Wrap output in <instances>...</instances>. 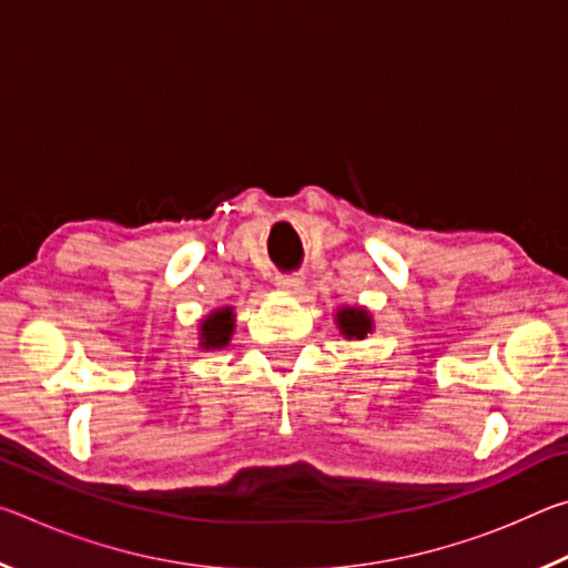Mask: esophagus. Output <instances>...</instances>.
Returning <instances> with one entry per match:
<instances>
[{"label": "esophagus", "instance_id": "obj_1", "mask_svg": "<svg viewBox=\"0 0 568 568\" xmlns=\"http://www.w3.org/2000/svg\"><path fill=\"white\" fill-rule=\"evenodd\" d=\"M275 287L283 293H301V275H275Z\"/></svg>", "mask_w": 568, "mask_h": 568}]
</instances>
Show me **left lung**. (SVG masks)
Segmentation results:
<instances>
[{"instance_id": "obj_1", "label": "left lung", "mask_w": 568, "mask_h": 568, "mask_svg": "<svg viewBox=\"0 0 568 568\" xmlns=\"http://www.w3.org/2000/svg\"><path fill=\"white\" fill-rule=\"evenodd\" d=\"M333 318L345 341H365L373 331H376L371 311L363 305H343L335 311Z\"/></svg>"}]
</instances>
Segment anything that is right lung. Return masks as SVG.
I'll list each match as a JSON object with an SVG mask.
<instances>
[{
	"label": "right lung",
	"instance_id": "obj_1",
	"mask_svg": "<svg viewBox=\"0 0 568 568\" xmlns=\"http://www.w3.org/2000/svg\"><path fill=\"white\" fill-rule=\"evenodd\" d=\"M235 333V307L223 305L210 311L197 323V345L203 351H220L233 341Z\"/></svg>",
	"mask_w": 568,
	"mask_h": 568
}]
</instances>
